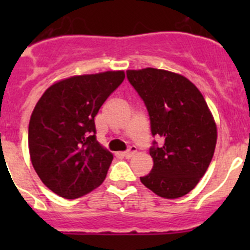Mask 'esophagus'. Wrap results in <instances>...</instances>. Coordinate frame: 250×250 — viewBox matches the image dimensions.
Returning a JSON list of instances; mask_svg holds the SVG:
<instances>
[{"mask_svg": "<svg viewBox=\"0 0 250 250\" xmlns=\"http://www.w3.org/2000/svg\"><path fill=\"white\" fill-rule=\"evenodd\" d=\"M135 152H137V148L130 147L129 150L125 151V152H123L122 156H123V157H125V158H130V157H133V156L135 155Z\"/></svg>", "mask_w": 250, "mask_h": 250, "instance_id": "esophagus-1", "label": "esophagus"}]
</instances>
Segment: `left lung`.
Segmentation results:
<instances>
[{
	"instance_id": "left-lung-1",
	"label": "left lung",
	"mask_w": 250,
	"mask_h": 250,
	"mask_svg": "<svg viewBox=\"0 0 250 250\" xmlns=\"http://www.w3.org/2000/svg\"><path fill=\"white\" fill-rule=\"evenodd\" d=\"M127 77L147 107L151 132L163 140L161 147L150 148L152 170L140 181L160 197H183L210 165L215 120L200 89L183 75L146 67L127 70Z\"/></svg>"
}]
</instances>
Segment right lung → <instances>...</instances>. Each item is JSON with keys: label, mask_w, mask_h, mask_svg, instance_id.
<instances>
[{"label": "right lung", "mask_w": 250, "mask_h": 250, "mask_svg": "<svg viewBox=\"0 0 250 250\" xmlns=\"http://www.w3.org/2000/svg\"><path fill=\"white\" fill-rule=\"evenodd\" d=\"M125 77L122 70L67 77L37 102L29 123L30 158L60 197H82L106 178L113 155L95 138L94 117Z\"/></svg>", "instance_id": "right-lung-1"}]
</instances>
